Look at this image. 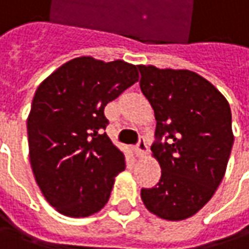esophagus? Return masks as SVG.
Returning <instances> with one entry per match:
<instances>
[{"label":"esophagus","mask_w":249,"mask_h":249,"mask_svg":"<svg viewBox=\"0 0 249 249\" xmlns=\"http://www.w3.org/2000/svg\"><path fill=\"white\" fill-rule=\"evenodd\" d=\"M148 151V147H147V141L144 137H140L139 142L136 145V155L137 157H144Z\"/></svg>","instance_id":"esophagus-1"}]
</instances>
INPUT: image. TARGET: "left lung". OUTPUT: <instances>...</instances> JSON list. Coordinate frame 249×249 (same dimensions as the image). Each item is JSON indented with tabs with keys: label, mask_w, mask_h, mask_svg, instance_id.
Returning <instances> with one entry per match:
<instances>
[{
	"label": "left lung",
	"mask_w": 249,
	"mask_h": 249,
	"mask_svg": "<svg viewBox=\"0 0 249 249\" xmlns=\"http://www.w3.org/2000/svg\"><path fill=\"white\" fill-rule=\"evenodd\" d=\"M140 89L155 112L151 147L162 175L152 188H141L149 212L183 220L215 194L234 142L230 105L220 91L190 71L140 65Z\"/></svg>",
	"instance_id": "8db88e82"
}]
</instances>
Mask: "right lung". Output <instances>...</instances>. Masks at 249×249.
<instances>
[{
    "label": "right lung",
    "mask_w": 249,
    "mask_h": 249,
    "mask_svg": "<svg viewBox=\"0 0 249 249\" xmlns=\"http://www.w3.org/2000/svg\"><path fill=\"white\" fill-rule=\"evenodd\" d=\"M139 80L123 61L76 58L36 90L27 119L30 163L45 199L63 215L86 217L108 202L124 155L104 130L107 104Z\"/></svg>",
    "instance_id": "add662e5"
}]
</instances>
